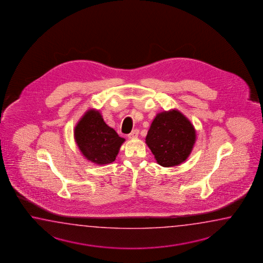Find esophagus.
<instances>
[{
    "label": "esophagus",
    "mask_w": 263,
    "mask_h": 263,
    "mask_svg": "<svg viewBox=\"0 0 263 263\" xmlns=\"http://www.w3.org/2000/svg\"><path fill=\"white\" fill-rule=\"evenodd\" d=\"M138 134H139V129H135L128 135V137L129 138H136L138 136Z\"/></svg>",
    "instance_id": "obj_1"
}]
</instances>
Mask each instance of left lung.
<instances>
[{
  "instance_id": "left-lung-1",
  "label": "left lung",
  "mask_w": 263,
  "mask_h": 263,
  "mask_svg": "<svg viewBox=\"0 0 263 263\" xmlns=\"http://www.w3.org/2000/svg\"><path fill=\"white\" fill-rule=\"evenodd\" d=\"M195 142L194 126L177 110L158 114L145 137V143L157 162L164 167L184 162L190 155Z\"/></svg>"
}]
</instances>
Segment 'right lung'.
<instances>
[{
	"label": "right lung",
	"instance_id": "1",
	"mask_svg": "<svg viewBox=\"0 0 263 263\" xmlns=\"http://www.w3.org/2000/svg\"><path fill=\"white\" fill-rule=\"evenodd\" d=\"M75 141L84 156L97 164H108L116 160L125 139L109 127L99 111L84 114L74 130Z\"/></svg>",
	"mask_w": 263,
	"mask_h": 263
}]
</instances>
